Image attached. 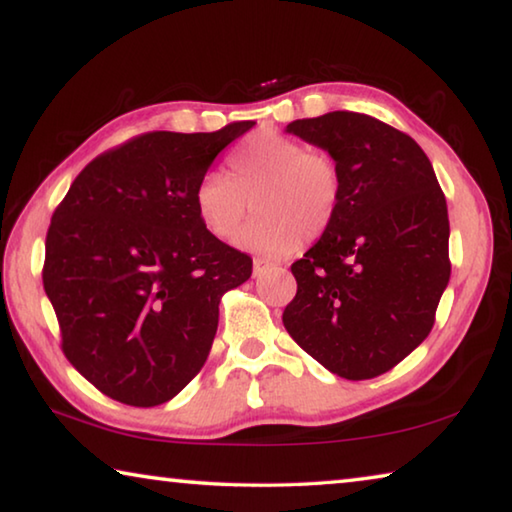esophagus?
I'll use <instances>...</instances> for the list:
<instances>
[{"instance_id":"esophagus-1","label":"esophagus","mask_w":512,"mask_h":512,"mask_svg":"<svg viewBox=\"0 0 512 512\" xmlns=\"http://www.w3.org/2000/svg\"><path fill=\"white\" fill-rule=\"evenodd\" d=\"M271 271H282V266H277L273 262H266V259H255V262H253L255 277H262V275L271 273Z\"/></svg>"}]
</instances>
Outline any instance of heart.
Wrapping results in <instances>:
<instances>
[{
  "label": "heart",
  "mask_w": 512,
  "mask_h": 512,
  "mask_svg": "<svg viewBox=\"0 0 512 512\" xmlns=\"http://www.w3.org/2000/svg\"><path fill=\"white\" fill-rule=\"evenodd\" d=\"M341 169L332 155L262 128L228 158V176L207 173L194 203L216 239H232L253 207L257 216L239 235V246L266 257L296 253L302 239L325 235L341 205Z\"/></svg>",
  "instance_id": "1"
}]
</instances>
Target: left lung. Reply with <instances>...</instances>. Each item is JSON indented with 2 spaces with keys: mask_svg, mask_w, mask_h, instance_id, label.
Wrapping results in <instances>:
<instances>
[{
  "mask_svg": "<svg viewBox=\"0 0 512 512\" xmlns=\"http://www.w3.org/2000/svg\"><path fill=\"white\" fill-rule=\"evenodd\" d=\"M287 133L332 155L343 189L334 223L291 266L282 323L334 375L379 377L436 320L452 273L445 194L418 142L370 115L336 110Z\"/></svg>",
  "mask_w": 512,
  "mask_h": 512,
  "instance_id": "left-lung-1",
  "label": "left lung"
}]
</instances>
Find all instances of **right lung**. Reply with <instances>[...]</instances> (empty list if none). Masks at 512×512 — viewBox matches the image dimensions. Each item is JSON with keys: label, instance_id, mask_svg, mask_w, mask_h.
<instances>
[{"label": "right lung", "instance_id": "add662e5", "mask_svg": "<svg viewBox=\"0 0 512 512\" xmlns=\"http://www.w3.org/2000/svg\"><path fill=\"white\" fill-rule=\"evenodd\" d=\"M255 121L153 131L94 158L51 216L42 284L67 361L103 395L158 406L210 354L219 302L253 259L207 232L196 185Z\"/></svg>", "mask_w": 512, "mask_h": 512}]
</instances>
